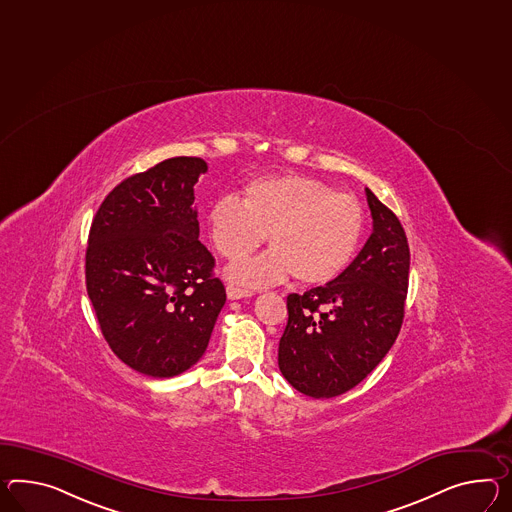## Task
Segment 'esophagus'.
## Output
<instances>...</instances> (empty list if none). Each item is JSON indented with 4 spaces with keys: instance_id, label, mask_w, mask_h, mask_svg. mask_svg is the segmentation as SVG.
Instances as JSON below:
<instances>
[{
    "instance_id": "1",
    "label": "esophagus",
    "mask_w": 512,
    "mask_h": 512,
    "mask_svg": "<svg viewBox=\"0 0 512 512\" xmlns=\"http://www.w3.org/2000/svg\"><path fill=\"white\" fill-rule=\"evenodd\" d=\"M227 292V298L229 300H244V298H250V290H242V288L235 287V285H227L225 288Z\"/></svg>"
}]
</instances>
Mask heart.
Here are the masks:
<instances>
[{
	"mask_svg": "<svg viewBox=\"0 0 512 512\" xmlns=\"http://www.w3.org/2000/svg\"><path fill=\"white\" fill-rule=\"evenodd\" d=\"M216 251L238 261L261 246L272 250L253 261L235 262L227 277L246 288L266 287L290 272L301 285H325L342 274L362 233L359 201L333 192L305 175H279L251 181L235 196L214 201L207 214Z\"/></svg>",
	"mask_w": 512,
	"mask_h": 512,
	"instance_id": "1",
	"label": "heart"
}]
</instances>
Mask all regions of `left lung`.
<instances>
[{
    "label": "left lung",
    "mask_w": 512,
    "mask_h": 512,
    "mask_svg": "<svg viewBox=\"0 0 512 512\" xmlns=\"http://www.w3.org/2000/svg\"><path fill=\"white\" fill-rule=\"evenodd\" d=\"M372 235L342 274L324 287L287 298L279 370L311 398L357 387L398 338L411 253L396 214L366 188Z\"/></svg>",
    "instance_id": "1"
}]
</instances>
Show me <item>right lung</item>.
Wrapping results in <instances>:
<instances>
[{
    "instance_id": "1",
    "label": "right lung",
    "mask_w": 512,
    "mask_h": 512,
    "mask_svg": "<svg viewBox=\"0 0 512 512\" xmlns=\"http://www.w3.org/2000/svg\"><path fill=\"white\" fill-rule=\"evenodd\" d=\"M209 168L174 157L127 177L96 212L87 292L114 355L157 379L187 372L209 346L225 288L200 240L194 185Z\"/></svg>"
}]
</instances>
